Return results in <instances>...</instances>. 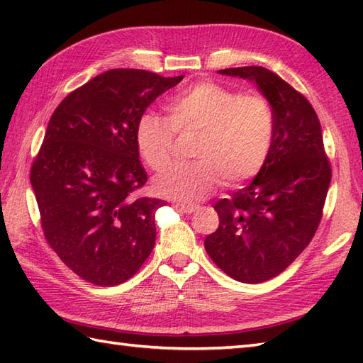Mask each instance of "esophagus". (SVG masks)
<instances>
[{
  "label": "esophagus",
  "mask_w": 363,
  "mask_h": 363,
  "mask_svg": "<svg viewBox=\"0 0 363 363\" xmlns=\"http://www.w3.org/2000/svg\"><path fill=\"white\" fill-rule=\"evenodd\" d=\"M176 207H177V209H181L182 212H186V213H194L195 211H198V206L196 204L179 203V204H176Z\"/></svg>",
  "instance_id": "1"
}]
</instances>
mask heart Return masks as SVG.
I'll use <instances>...</instances> for the list:
<instances>
[{
    "label": "heart",
    "instance_id": "1",
    "mask_svg": "<svg viewBox=\"0 0 363 363\" xmlns=\"http://www.w3.org/2000/svg\"><path fill=\"white\" fill-rule=\"evenodd\" d=\"M167 121L143 113L134 140L140 157L160 172L172 160L174 134H196L195 164L174 165L152 181L157 195L176 201H199L218 186L237 187L252 179L268 157L273 111L262 95H240L213 81H201L167 104Z\"/></svg>",
    "mask_w": 363,
    "mask_h": 363
}]
</instances>
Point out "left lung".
<instances>
[{"label":"left lung","instance_id":"8db88e82","mask_svg":"<svg viewBox=\"0 0 363 363\" xmlns=\"http://www.w3.org/2000/svg\"><path fill=\"white\" fill-rule=\"evenodd\" d=\"M257 86L273 111L268 157L250 186L213 206L220 225L204 248L233 279L260 284L282 273L321 221L330 184L320 120L304 95L264 67L218 70Z\"/></svg>","mask_w":363,"mask_h":363}]
</instances>
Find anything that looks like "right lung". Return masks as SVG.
Masks as SVG:
<instances>
[{
	"instance_id": "1",
	"label": "right lung",
	"mask_w": 363,
	"mask_h": 363,
	"mask_svg": "<svg viewBox=\"0 0 363 363\" xmlns=\"http://www.w3.org/2000/svg\"><path fill=\"white\" fill-rule=\"evenodd\" d=\"M182 78L113 68L73 90L51 115L30 184L46 242L84 281L125 282L154 248V213L167 203L135 198L148 177L134 129L146 107Z\"/></svg>"
}]
</instances>
